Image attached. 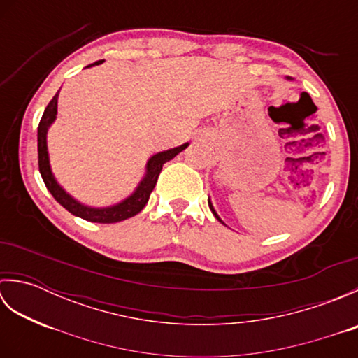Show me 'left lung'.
Listing matches in <instances>:
<instances>
[{
	"instance_id": "left-lung-1",
	"label": "left lung",
	"mask_w": 358,
	"mask_h": 358,
	"mask_svg": "<svg viewBox=\"0 0 358 358\" xmlns=\"http://www.w3.org/2000/svg\"><path fill=\"white\" fill-rule=\"evenodd\" d=\"M208 204H209V208H210V210H212V214H214V215H215V218H217V220H218V222H220V223H223V224H224V222H223V220H222V218H220V217H218V214H217V210H215V209H214V204H212V201H210V199H208Z\"/></svg>"
}]
</instances>
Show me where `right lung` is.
<instances>
[{
  "instance_id": "add662e5",
  "label": "right lung",
  "mask_w": 358,
  "mask_h": 358,
  "mask_svg": "<svg viewBox=\"0 0 358 358\" xmlns=\"http://www.w3.org/2000/svg\"><path fill=\"white\" fill-rule=\"evenodd\" d=\"M101 63L103 59L95 62L90 66H98ZM58 94L59 90L55 94V96L52 98V101L48 104V108H45L43 118L40 121V126H38V166H40V173L45 187H48V191L52 194L53 199L62 204L64 209L69 210L72 215L87 220V222H92V223H118V222H123V220L136 215L144 206H146L150 192L154 191V187L157 185L158 175L163 169V164L166 162H169V159H172L173 157H177L181 150H185L189 146V143H185L181 144V146L167 149L163 152H157V154L152 155L148 159L146 173H144L143 180L140 181L138 186H136L135 191L129 196H126L124 200H121L120 203H115L112 204V206H106V208L87 206V204L73 199L69 192L64 191V187L58 183L50 167L49 150H48V131L57 118Z\"/></svg>"
}]
</instances>
